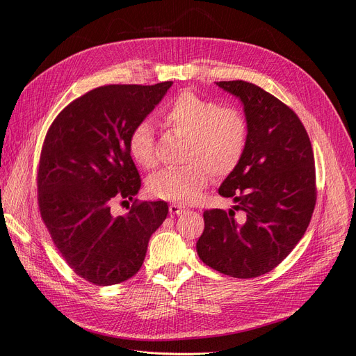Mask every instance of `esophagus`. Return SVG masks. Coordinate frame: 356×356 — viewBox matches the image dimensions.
<instances>
[{"label": "esophagus", "instance_id": "1", "mask_svg": "<svg viewBox=\"0 0 356 356\" xmlns=\"http://www.w3.org/2000/svg\"><path fill=\"white\" fill-rule=\"evenodd\" d=\"M168 210H170V214H183L186 211V209L183 207L181 204H176V202H173V204H170V207H168Z\"/></svg>", "mask_w": 356, "mask_h": 356}]
</instances>
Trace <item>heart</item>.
<instances>
[{"label": "heart", "instance_id": "heart-1", "mask_svg": "<svg viewBox=\"0 0 356 356\" xmlns=\"http://www.w3.org/2000/svg\"><path fill=\"white\" fill-rule=\"evenodd\" d=\"M158 120L170 131L185 136L180 167L164 168L147 179V191L156 198L193 202L207 188L211 173L226 177L243 161L250 125L245 113L235 106L195 91H181L158 112ZM129 152L145 170L156 165L155 133L149 121H139L129 134Z\"/></svg>", "mask_w": 356, "mask_h": 356}]
</instances>
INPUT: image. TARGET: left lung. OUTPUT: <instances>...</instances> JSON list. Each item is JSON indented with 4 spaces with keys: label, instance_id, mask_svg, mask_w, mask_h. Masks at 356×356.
<instances>
[{
    "label": "left lung",
    "instance_id": "obj_1",
    "mask_svg": "<svg viewBox=\"0 0 356 356\" xmlns=\"http://www.w3.org/2000/svg\"><path fill=\"white\" fill-rule=\"evenodd\" d=\"M239 97L250 125L245 155L219 193L234 198L227 213L204 211L200 259L234 278H256L277 268L305 235L316 204L314 151L296 112L247 81H219ZM235 211H243L241 218Z\"/></svg>",
    "mask_w": 356,
    "mask_h": 356
}]
</instances>
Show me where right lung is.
<instances>
[{
  "instance_id": "right-lung-1",
  "label": "right lung",
  "mask_w": 356,
  "mask_h": 356,
  "mask_svg": "<svg viewBox=\"0 0 356 356\" xmlns=\"http://www.w3.org/2000/svg\"><path fill=\"white\" fill-rule=\"evenodd\" d=\"M173 81L90 90L54 118L37 170L38 209L56 248L78 277L113 285L139 272L147 243L168 214L164 201H137L142 186L129 134ZM134 201L113 216V200Z\"/></svg>"
}]
</instances>
